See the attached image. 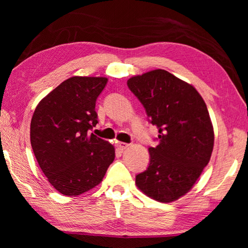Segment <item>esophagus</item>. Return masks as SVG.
Returning <instances> with one entry per match:
<instances>
[{
	"instance_id": "34e87169",
	"label": "esophagus",
	"mask_w": 248,
	"mask_h": 248,
	"mask_svg": "<svg viewBox=\"0 0 248 248\" xmlns=\"http://www.w3.org/2000/svg\"><path fill=\"white\" fill-rule=\"evenodd\" d=\"M129 146H130V144H127V143H118L117 144L118 149H120V150L127 149V148H129Z\"/></svg>"
}]
</instances>
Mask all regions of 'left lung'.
I'll return each mask as SVG.
<instances>
[{
    "mask_svg": "<svg viewBox=\"0 0 248 248\" xmlns=\"http://www.w3.org/2000/svg\"><path fill=\"white\" fill-rule=\"evenodd\" d=\"M127 84L159 130V145L149 147V166L135 183L152 199L171 202L192 188L211 157L214 132L207 105L192 85L163 69Z\"/></svg>",
    "mask_w": 248,
    "mask_h": 248,
    "instance_id": "obj_1",
    "label": "left lung"
}]
</instances>
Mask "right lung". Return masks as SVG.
Listing matches in <instances>:
<instances>
[{
	"label": "right lung",
	"instance_id": "obj_1",
	"mask_svg": "<svg viewBox=\"0 0 248 248\" xmlns=\"http://www.w3.org/2000/svg\"><path fill=\"white\" fill-rule=\"evenodd\" d=\"M108 83L101 77H72L37 105L31 121L36 160L55 189L78 196L102 181L115 148L89 130L96 127V101Z\"/></svg>",
	"mask_w": 248,
	"mask_h": 248
}]
</instances>
